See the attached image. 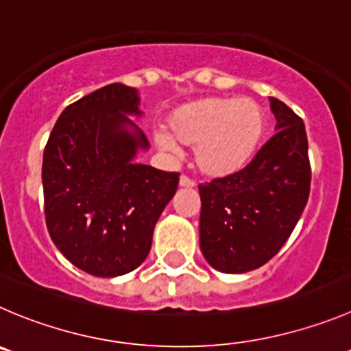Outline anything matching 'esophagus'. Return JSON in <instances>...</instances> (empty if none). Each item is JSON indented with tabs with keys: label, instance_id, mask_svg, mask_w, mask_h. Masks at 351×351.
<instances>
[{
	"label": "esophagus",
	"instance_id": "obj_1",
	"mask_svg": "<svg viewBox=\"0 0 351 351\" xmlns=\"http://www.w3.org/2000/svg\"><path fill=\"white\" fill-rule=\"evenodd\" d=\"M196 182L193 181V179H189L188 176H181V179H179V186L181 188H195Z\"/></svg>",
	"mask_w": 351,
	"mask_h": 351
}]
</instances>
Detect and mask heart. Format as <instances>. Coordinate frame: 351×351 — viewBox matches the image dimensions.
Returning <instances> with one entry per match:
<instances>
[{"mask_svg":"<svg viewBox=\"0 0 351 351\" xmlns=\"http://www.w3.org/2000/svg\"><path fill=\"white\" fill-rule=\"evenodd\" d=\"M167 131L156 136L163 149L196 146L198 169L226 178L250 163L265 134V112L250 98H203L173 110Z\"/></svg>","mask_w":351,"mask_h":351,"instance_id":"1","label":"heart"}]
</instances>
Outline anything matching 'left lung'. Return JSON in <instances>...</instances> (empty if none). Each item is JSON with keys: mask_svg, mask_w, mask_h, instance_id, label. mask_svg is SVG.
Returning <instances> with one entry per match:
<instances>
[{"mask_svg": "<svg viewBox=\"0 0 351 351\" xmlns=\"http://www.w3.org/2000/svg\"><path fill=\"white\" fill-rule=\"evenodd\" d=\"M278 132L245 169L199 184V246L226 274L258 269L282 248L308 202L312 169L305 123L270 98Z\"/></svg>", "mask_w": 351, "mask_h": 351, "instance_id": "8db88e82", "label": "left lung"}]
</instances>
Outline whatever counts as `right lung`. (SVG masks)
I'll use <instances>...</instances> for the list:
<instances>
[{"label": "right lung", "mask_w": 351, "mask_h": 351, "mask_svg": "<svg viewBox=\"0 0 351 351\" xmlns=\"http://www.w3.org/2000/svg\"><path fill=\"white\" fill-rule=\"evenodd\" d=\"M134 88L115 82L66 106L43 155L46 228L69 262L98 278L141 265L153 229L178 191L179 172L134 162L148 148L128 115Z\"/></svg>", "instance_id": "right-lung-1"}]
</instances>
